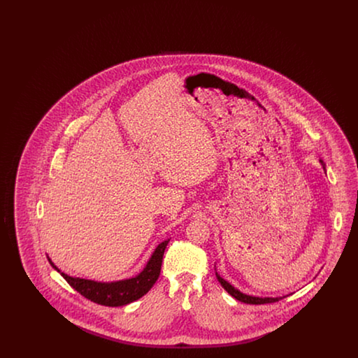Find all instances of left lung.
I'll return each instance as SVG.
<instances>
[{
  "instance_id": "obj_1",
  "label": "left lung",
  "mask_w": 358,
  "mask_h": 358,
  "mask_svg": "<svg viewBox=\"0 0 358 358\" xmlns=\"http://www.w3.org/2000/svg\"><path fill=\"white\" fill-rule=\"evenodd\" d=\"M217 280L222 283V287L228 291V294H231L235 299H238L243 303H248V305H266V303H273L280 301L282 298H259V296H251V295H245L243 292H240L238 289H235L232 285H229L227 280H224L220 275H217ZM285 298V296H283Z\"/></svg>"
}]
</instances>
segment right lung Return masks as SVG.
<instances>
[{
  "instance_id": "right-lung-1",
  "label": "right lung",
  "mask_w": 358,
  "mask_h": 358,
  "mask_svg": "<svg viewBox=\"0 0 358 358\" xmlns=\"http://www.w3.org/2000/svg\"><path fill=\"white\" fill-rule=\"evenodd\" d=\"M168 243L169 240H165L155 248L145 270L139 275H136V278L113 282V283H99L94 280L72 278L67 273H60V270L52 263L51 260L50 259L48 260L52 267L62 273V276L69 282V286L76 289L79 294H82L87 299L102 306H124L127 303H131L136 299H139L153 287L155 280L158 279L161 273L162 257Z\"/></svg>"
}]
</instances>
